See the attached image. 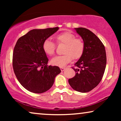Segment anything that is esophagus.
<instances>
[{
    "label": "esophagus",
    "instance_id": "obj_1",
    "mask_svg": "<svg viewBox=\"0 0 121 121\" xmlns=\"http://www.w3.org/2000/svg\"><path fill=\"white\" fill-rule=\"evenodd\" d=\"M60 69L62 72H63V71L64 70V69H65V67H60Z\"/></svg>",
    "mask_w": 121,
    "mask_h": 121
}]
</instances>
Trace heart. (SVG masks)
I'll use <instances>...</instances> for the list:
<instances>
[{
    "label": "heart",
    "instance_id": "obj_1",
    "mask_svg": "<svg viewBox=\"0 0 121 121\" xmlns=\"http://www.w3.org/2000/svg\"><path fill=\"white\" fill-rule=\"evenodd\" d=\"M58 44H64L63 51L64 54L53 58L51 60L52 65L63 67L72 60L80 59L85 50V44L82 39L77 38L74 34L69 31L62 32L55 37ZM43 52L48 56H52L54 54L56 45L50 39H46L42 44Z\"/></svg>",
    "mask_w": 121,
    "mask_h": 121
}]
</instances>
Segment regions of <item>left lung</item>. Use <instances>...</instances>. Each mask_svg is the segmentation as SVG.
Returning <instances> with one entry per match:
<instances>
[{
    "mask_svg": "<svg viewBox=\"0 0 121 121\" xmlns=\"http://www.w3.org/2000/svg\"><path fill=\"white\" fill-rule=\"evenodd\" d=\"M83 39L85 50L82 57L75 64L73 78L69 79V85L74 90L87 92L98 85L103 77L106 65L105 46L100 39L89 30L75 28Z\"/></svg>",
    "mask_w": 121,
    "mask_h": 121,
    "instance_id": "1",
    "label": "left lung"
}]
</instances>
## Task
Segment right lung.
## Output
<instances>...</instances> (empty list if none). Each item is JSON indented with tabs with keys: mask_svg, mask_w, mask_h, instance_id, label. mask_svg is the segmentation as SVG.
Returning a JSON list of instances; mask_svg holds the SVG:
<instances>
[{
	"mask_svg": "<svg viewBox=\"0 0 121 121\" xmlns=\"http://www.w3.org/2000/svg\"><path fill=\"white\" fill-rule=\"evenodd\" d=\"M59 27L34 29L19 38L15 46L13 67L18 81L24 88L34 93L47 91L61 70L57 66L47 65L48 59L42 49L45 39Z\"/></svg>",
	"mask_w": 121,
	"mask_h": 121,
	"instance_id": "add662e5",
	"label": "right lung"
}]
</instances>
